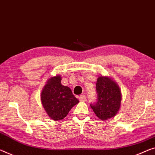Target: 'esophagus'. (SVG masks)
Segmentation results:
<instances>
[{
    "instance_id": "34e87169",
    "label": "esophagus",
    "mask_w": 155,
    "mask_h": 155,
    "mask_svg": "<svg viewBox=\"0 0 155 155\" xmlns=\"http://www.w3.org/2000/svg\"><path fill=\"white\" fill-rule=\"evenodd\" d=\"M78 99H79V100L81 101H85L86 100V97H85V94H81Z\"/></svg>"
}]
</instances>
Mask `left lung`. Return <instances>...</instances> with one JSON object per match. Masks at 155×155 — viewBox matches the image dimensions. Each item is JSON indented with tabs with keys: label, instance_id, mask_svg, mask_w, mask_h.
I'll use <instances>...</instances> for the list:
<instances>
[{
	"label": "left lung",
	"instance_id": "1",
	"mask_svg": "<svg viewBox=\"0 0 155 155\" xmlns=\"http://www.w3.org/2000/svg\"><path fill=\"white\" fill-rule=\"evenodd\" d=\"M97 99L91 107L100 120H105L114 117L118 112L121 104V92L119 86L112 78L98 77L96 84Z\"/></svg>",
	"mask_w": 155,
	"mask_h": 155
}]
</instances>
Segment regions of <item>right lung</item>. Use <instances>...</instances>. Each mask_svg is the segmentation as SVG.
Listing matches in <instances>:
<instances>
[{"instance_id":"1","label":"right lung","mask_w":155,"mask_h":155,"mask_svg":"<svg viewBox=\"0 0 155 155\" xmlns=\"http://www.w3.org/2000/svg\"><path fill=\"white\" fill-rule=\"evenodd\" d=\"M61 79L60 75L51 77L41 93L43 107L54 120L64 118L71 108L79 102L70 87L61 84Z\"/></svg>"}]
</instances>
